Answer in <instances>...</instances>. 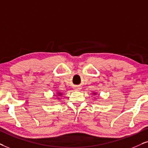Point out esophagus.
<instances>
[{"label":"esophagus","mask_w":148,"mask_h":148,"mask_svg":"<svg viewBox=\"0 0 148 148\" xmlns=\"http://www.w3.org/2000/svg\"><path fill=\"white\" fill-rule=\"evenodd\" d=\"M74 89H75L76 91H80V89H81V87H80V86H76V87H74Z\"/></svg>","instance_id":"1"}]
</instances>
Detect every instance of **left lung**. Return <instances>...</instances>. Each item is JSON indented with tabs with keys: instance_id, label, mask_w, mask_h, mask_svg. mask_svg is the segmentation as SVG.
<instances>
[{
	"instance_id": "8db88e82",
	"label": "left lung",
	"mask_w": 148,
	"mask_h": 148,
	"mask_svg": "<svg viewBox=\"0 0 148 148\" xmlns=\"http://www.w3.org/2000/svg\"><path fill=\"white\" fill-rule=\"evenodd\" d=\"M94 94H96V93H94Z\"/></svg>"
}]
</instances>
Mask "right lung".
<instances>
[{
  "instance_id": "1",
  "label": "right lung",
  "mask_w": 148,
  "mask_h": 148,
  "mask_svg": "<svg viewBox=\"0 0 148 148\" xmlns=\"http://www.w3.org/2000/svg\"><path fill=\"white\" fill-rule=\"evenodd\" d=\"M58 96H61V95H62V93H60V92H59V93H58Z\"/></svg>"
}]
</instances>
